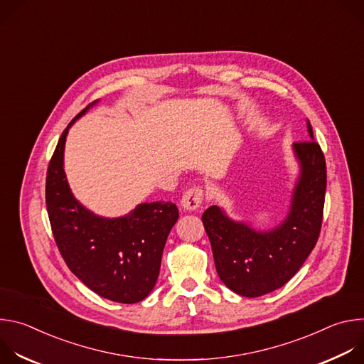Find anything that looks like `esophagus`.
<instances>
[{"label": "esophagus", "instance_id": "obj_1", "mask_svg": "<svg viewBox=\"0 0 364 364\" xmlns=\"http://www.w3.org/2000/svg\"><path fill=\"white\" fill-rule=\"evenodd\" d=\"M203 188L201 187H193V188H188L183 197H181V207L184 210H196L200 207L201 201H203Z\"/></svg>", "mask_w": 364, "mask_h": 364}]
</instances>
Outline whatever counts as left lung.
Listing matches in <instances>:
<instances>
[{
  "mask_svg": "<svg viewBox=\"0 0 364 364\" xmlns=\"http://www.w3.org/2000/svg\"><path fill=\"white\" fill-rule=\"evenodd\" d=\"M311 139L295 142L301 174L294 188L287 219L272 230L257 232L235 222L218 205L203 213L216 271L222 282L242 296H261L284 287L314 249L323 223L327 187L326 159L313 128Z\"/></svg>",
  "mask_w": 364,
  "mask_h": 364,
  "instance_id": "8db88e82",
  "label": "left lung"
}]
</instances>
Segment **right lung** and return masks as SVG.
<instances>
[{
	"label": "right lung",
	"instance_id": "1",
	"mask_svg": "<svg viewBox=\"0 0 364 364\" xmlns=\"http://www.w3.org/2000/svg\"><path fill=\"white\" fill-rule=\"evenodd\" d=\"M70 121L53 152L46 177V205L56 245L69 269L97 295L122 304L142 301L157 282L167 236L178 219L171 201L138 204L127 216L100 218L72 194L63 170Z\"/></svg>",
	"mask_w": 364,
	"mask_h": 364
}]
</instances>
